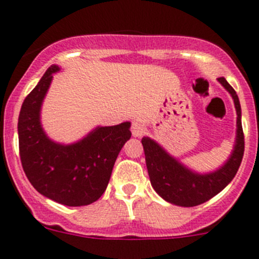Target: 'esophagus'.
I'll return each instance as SVG.
<instances>
[{
  "label": "esophagus",
  "instance_id": "obj_1",
  "mask_svg": "<svg viewBox=\"0 0 259 259\" xmlns=\"http://www.w3.org/2000/svg\"><path fill=\"white\" fill-rule=\"evenodd\" d=\"M131 131H132V135H134L135 137H140L145 134L146 128H145V125L140 122V120H135L131 125Z\"/></svg>",
  "mask_w": 259,
  "mask_h": 259
}]
</instances>
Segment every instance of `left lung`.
I'll list each match as a JSON object with an SVG mask.
<instances>
[{
  "label": "left lung",
  "mask_w": 259,
  "mask_h": 259,
  "mask_svg": "<svg viewBox=\"0 0 259 259\" xmlns=\"http://www.w3.org/2000/svg\"><path fill=\"white\" fill-rule=\"evenodd\" d=\"M219 83L231 93L237 113L236 144L233 152L219 170L210 174H197L183 166L149 137H143L144 153L150 183L154 191L167 202L178 206L192 207L206 202L223 191L235 178L244 155V132L241 125V106L235 89L224 77Z\"/></svg>",
  "instance_id": "1"
}]
</instances>
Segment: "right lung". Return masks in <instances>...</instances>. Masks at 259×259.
I'll return each instance as SVG.
<instances>
[{
	"label": "right lung",
	"instance_id": "obj_1",
	"mask_svg": "<svg viewBox=\"0 0 259 259\" xmlns=\"http://www.w3.org/2000/svg\"><path fill=\"white\" fill-rule=\"evenodd\" d=\"M57 71L58 66H50L23 101L18 119L20 161L38 193L66 206H85L104 194L116 157L131 137V123L97 127L71 145L50 140L41 127L40 110Z\"/></svg>",
	"mask_w": 259,
	"mask_h": 259
}]
</instances>
